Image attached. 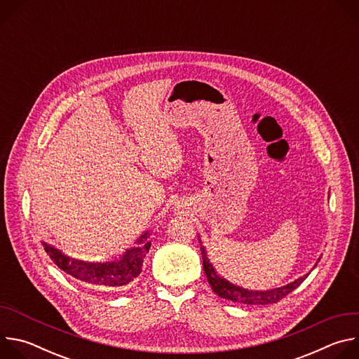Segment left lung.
<instances>
[{
  "instance_id": "left-lung-1",
  "label": "left lung",
  "mask_w": 359,
  "mask_h": 359,
  "mask_svg": "<svg viewBox=\"0 0 359 359\" xmlns=\"http://www.w3.org/2000/svg\"><path fill=\"white\" fill-rule=\"evenodd\" d=\"M200 251H201V257H203V269H204V273H206V277H208V281H209L212 290L219 297L230 299L233 302H240V304H245V305H269V304L278 302L280 299L287 297L291 291H294L306 277V276L301 277L291 284H287L280 288L269 290V291H248V290H244V288H240V287H236V285L227 283L226 280L220 278L216 274L215 269L209 263L206 251H204V247L201 245V243H200Z\"/></svg>"
}]
</instances>
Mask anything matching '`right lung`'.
Here are the masks:
<instances>
[{
	"mask_svg": "<svg viewBox=\"0 0 359 359\" xmlns=\"http://www.w3.org/2000/svg\"><path fill=\"white\" fill-rule=\"evenodd\" d=\"M146 238L147 233H144L139 238V245L132 247L125 252L122 260L105 264L78 262L62 254L60 250L46 245L45 243L42 245L46 254L49 255V259L62 271L72 276L74 278L92 285H105L109 288H118L132 283L142 273L143 262L150 247V243H147Z\"/></svg>",
	"mask_w": 359,
	"mask_h": 359,
	"instance_id": "1",
	"label": "right lung"
}]
</instances>
